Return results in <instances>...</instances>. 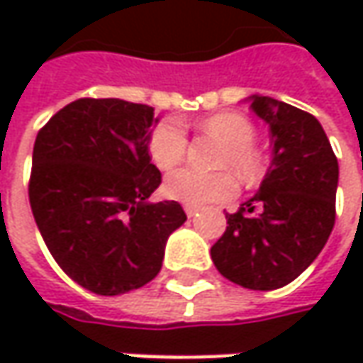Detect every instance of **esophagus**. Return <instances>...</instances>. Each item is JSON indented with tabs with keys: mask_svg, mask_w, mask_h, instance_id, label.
Segmentation results:
<instances>
[{
	"mask_svg": "<svg viewBox=\"0 0 363 363\" xmlns=\"http://www.w3.org/2000/svg\"><path fill=\"white\" fill-rule=\"evenodd\" d=\"M184 210H186V214H188V218L196 216V214H198V208H194V206H186Z\"/></svg>",
	"mask_w": 363,
	"mask_h": 363,
	"instance_id": "obj_1",
	"label": "esophagus"
}]
</instances>
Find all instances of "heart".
Instances as JSON below:
<instances>
[{"label":"heart","mask_w":363,"mask_h":363,"mask_svg":"<svg viewBox=\"0 0 363 363\" xmlns=\"http://www.w3.org/2000/svg\"><path fill=\"white\" fill-rule=\"evenodd\" d=\"M200 129L214 135L224 147L218 153V167H232L244 184L252 186L262 177V160L252 141L257 129L252 121L242 113H216L200 123ZM188 149V133L177 119H165L149 135V155L160 169H172L184 160ZM165 196L186 203V206H206V203L226 202L236 196L238 184L230 172H198L191 167L175 169L165 177Z\"/></svg>","instance_id":"b5f03b06"}]
</instances>
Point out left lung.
Segmentation results:
<instances>
[{"mask_svg": "<svg viewBox=\"0 0 363 363\" xmlns=\"http://www.w3.org/2000/svg\"><path fill=\"white\" fill-rule=\"evenodd\" d=\"M248 101L271 129V167L257 194L226 214V232L210 255L232 283L272 291L295 281L328 242L340 165L313 115L271 96Z\"/></svg>", "mask_w": 363, "mask_h": 363, "instance_id": "obj_1", "label": "left lung"}]
</instances>
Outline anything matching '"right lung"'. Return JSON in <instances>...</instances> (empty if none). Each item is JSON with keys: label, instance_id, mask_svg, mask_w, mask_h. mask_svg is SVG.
Returning <instances> with one entry per match:
<instances>
[{"label": "right lung", "instance_id": "1", "mask_svg": "<svg viewBox=\"0 0 363 363\" xmlns=\"http://www.w3.org/2000/svg\"><path fill=\"white\" fill-rule=\"evenodd\" d=\"M155 113L121 99H78L40 129L30 206L50 255L74 283L121 295L161 271L165 242L188 218L149 202L160 169L149 157Z\"/></svg>", "mask_w": 363, "mask_h": 363}]
</instances>
